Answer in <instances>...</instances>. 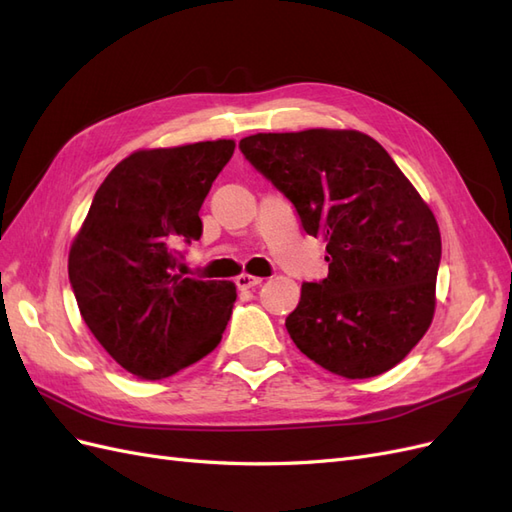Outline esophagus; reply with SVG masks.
<instances>
[{
	"label": "esophagus",
	"mask_w": 512,
	"mask_h": 512,
	"mask_svg": "<svg viewBox=\"0 0 512 512\" xmlns=\"http://www.w3.org/2000/svg\"><path fill=\"white\" fill-rule=\"evenodd\" d=\"M260 284H262V278H256V275L243 273V275H239V278H237V288H239V290L256 288V286H260Z\"/></svg>",
	"instance_id": "esophagus-1"
}]
</instances>
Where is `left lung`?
Instances as JSON below:
<instances>
[{"mask_svg": "<svg viewBox=\"0 0 512 512\" xmlns=\"http://www.w3.org/2000/svg\"><path fill=\"white\" fill-rule=\"evenodd\" d=\"M239 148L327 243V278L303 284L286 316L297 349L347 379L394 368L435 312L441 237L420 193L359 131L258 133Z\"/></svg>", "mask_w": 512, "mask_h": 512, "instance_id": "obj_1", "label": "left lung"}]
</instances>
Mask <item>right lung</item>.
Segmentation results:
<instances>
[{
	"label": "right lung",
	"mask_w": 512,
	"mask_h": 512,
	"mask_svg": "<svg viewBox=\"0 0 512 512\" xmlns=\"http://www.w3.org/2000/svg\"><path fill=\"white\" fill-rule=\"evenodd\" d=\"M232 153V140L137 150L96 189L71 245L79 312L135 377H172L222 340L237 288L185 278L176 265L178 247L200 239V206Z\"/></svg>",
	"instance_id": "obj_1"
}]
</instances>
